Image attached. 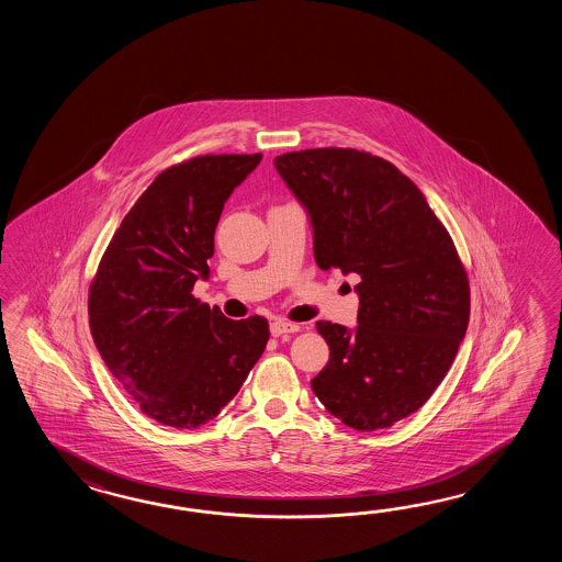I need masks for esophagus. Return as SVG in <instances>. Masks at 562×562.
Instances as JSON below:
<instances>
[{
    "label": "esophagus",
    "mask_w": 562,
    "mask_h": 562,
    "mask_svg": "<svg viewBox=\"0 0 562 562\" xmlns=\"http://www.w3.org/2000/svg\"><path fill=\"white\" fill-rule=\"evenodd\" d=\"M299 329H301V327H299L297 323L283 322V319H277V322L271 323V335H273V337L297 334Z\"/></svg>",
    "instance_id": "34e87169"
}]
</instances>
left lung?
<instances>
[{
	"instance_id": "1",
	"label": "left lung",
	"mask_w": 562,
	"mask_h": 562,
	"mask_svg": "<svg viewBox=\"0 0 562 562\" xmlns=\"http://www.w3.org/2000/svg\"><path fill=\"white\" fill-rule=\"evenodd\" d=\"M276 168L310 215L319 269L359 276L358 327L317 322L329 361L311 387L349 428H390L430 400L467 335L464 265L426 196L380 156L311 148Z\"/></svg>"
}]
</instances>
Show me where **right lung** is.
Instances as JSON below:
<instances>
[{
    "instance_id": "obj_1",
    "label": "right lung",
    "mask_w": 562,
    "mask_h": 562,
    "mask_svg": "<svg viewBox=\"0 0 562 562\" xmlns=\"http://www.w3.org/2000/svg\"><path fill=\"white\" fill-rule=\"evenodd\" d=\"M261 158L194 156L162 170L122 218L90 285V331L108 370L170 428L216 418L269 341L265 317L233 322L192 295L209 276L223 206Z\"/></svg>"
}]
</instances>
